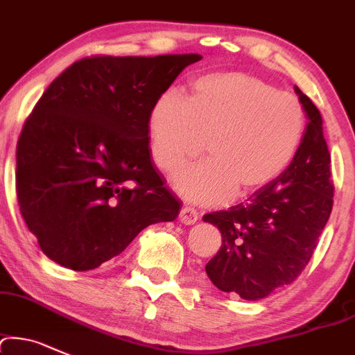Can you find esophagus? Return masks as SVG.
<instances>
[{
    "instance_id": "obj_1",
    "label": "esophagus",
    "mask_w": 355,
    "mask_h": 355,
    "mask_svg": "<svg viewBox=\"0 0 355 355\" xmlns=\"http://www.w3.org/2000/svg\"><path fill=\"white\" fill-rule=\"evenodd\" d=\"M198 211L191 207H182L181 208V213H179V220H181V223L184 225H194L198 222Z\"/></svg>"
}]
</instances>
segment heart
I'll use <instances>...</instances> for the list:
<instances>
[{"mask_svg":"<svg viewBox=\"0 0 355 355\" xmlns=\"http://www.w3.org/2000/svg\"><path fill=\"white\" fill-rule=\"evenodd\" d=\"M304 110L293 94L242 72H213L194 79L188 98L161 94L148 110L150 159L171 171L200 154L209 157L179 167L176 191L196 203H220L272 184L295 159L304 135Z\"/></svg>","mask_w":355,"mask_h":355,"instance_id":"1","label":"heart"}]
</instances>
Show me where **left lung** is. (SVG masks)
Masks as SVG:
<instances>
[{"instance_id":"left-lung-1","label":"left lung","mask_w":355,"mask_h":355,"mask_svg":"<svg viewBox=\"0 0 355 355\" xmlns=\"http://www.w3.org/2000/svg\"><path fill=\"white\" fill-rule=\"evenodd\" d=\"M295 93L308 123L288 169L247 203L203 216L222 234V247L205 268L209 281L249 301L266 298L300 276L334 205L322 115L298 86Z\"/></svg>"}]
</instances>
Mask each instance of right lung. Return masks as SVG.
<instances>
[{
	"mask_svg": "<svg viewBox=\"0 0 355 355\" xmlns=\"http://www.w3.org/2000/svg\"><path fill=\"white\" fill-rule=\"evenodd\" d=\"M201 55L81 59L45 89L17 147V196L42 252L72 270L121 254L181 203L148 152L154 101Z\"/></svg>",
	"mask_w": 355,
	"mask_h": 355,
	"instance_id": "add662e5",
	"label": "right lung"
}]
</instances>
